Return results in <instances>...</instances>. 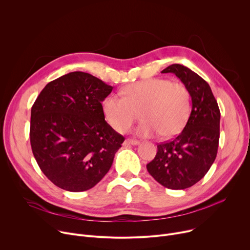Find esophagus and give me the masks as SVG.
<instances>
[{
	"instance_id": "esophagus-1",
	"label": "esophagus",
	"mask_w": 250,
	"mask_h": 250,
	"mask_svg": "<svg viewBox=\"0 0 250 250\" xmlns=\"http://www.w3.org/2000/svg\"><path fill=\"white\" fill-rule=\"evenodd\" d=\"M139 144H140L139 141L129 140V139H127V140H125V141L124 142V145H125V146H136V145H139Z\"/></svg>"
}]
</instances>
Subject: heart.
<instances>
[{
	"instance_id": "1",
	"label": "heart",
	"mask_w": 250,
	"mask_h": 250,
	"mask_svg": "<svg viewBox=\"0 0 250 250\" xmlns=\"http://www.w3.org/2000/svg\"><path fill=\"white\" fill-rule=\"evenodd\" d=\"M124 96L110 94L103 103L108 125L119 132L127 131L138 119L137 135L164 139L176 137L186 125L191 111L189 89L179 82L151 78L132 83L123 90Z\"/></svg>"
}]
</instances>
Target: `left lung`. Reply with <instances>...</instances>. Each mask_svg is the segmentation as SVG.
<instances>
[{
    "label": "left lung",
    "mask_w": 250,
    "mask_h": 250,
    "mask_svg": "<svg viewBox=\"0 0 250 250\" xmlns=\"http://www.w3.org/2000/svg\"><path fill=\"white\" fill-rule=\"evenodd\" d=\"M162 73H174L189 89L192 109L181 134L158 145V153L146 170L164 187L183 190L200 181L215 161L220 110L208 83L186 66L172 64Z\"/></svg>",
    "instance_id": "1"
}]
</instances>
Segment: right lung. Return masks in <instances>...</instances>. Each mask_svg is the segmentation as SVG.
<instances>
[{
    "mask_svg": "<svg viewBox=\"0 0 250 250\" xmlns=\"http://www.w3.org/2000/svg\"><path fill=\"white\" fill-rule=\"evenodd\" d=\"M112 88L89 73L74 71L49 82L33 104L32 152L57 187L86 191L109 171L125 141L103 112L102 103Z\"/></svg>",
    "mask_w": 250,
    "mask_h": 250,
    "instance_id": "obj_1",
    "label": "right lung"
}]
</instances>
